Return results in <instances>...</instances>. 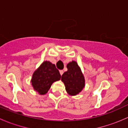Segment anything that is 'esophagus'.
I'll return each instance as SVG.
<instances>
[{
  "label": "esophagus",
  "instance_id": "esophagus-1",
  "mask_svg": "<svg viewBox=\"0 0 128 128\" xmlns=\"http://www.w3.org/2000/svg\"><path fill=\"white\" fill-rule=\"evenodd\" d=\"M59 72H60V76H62V75L63 74V73H64V71H63L62 70H59Z\"/></svg>",
  "mask_w": 128,
  "mask_h": 128
}]
</instances>
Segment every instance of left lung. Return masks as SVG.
<instances>
[{
    "mask_svg": "<svg viewBox=\"0 0 128 128\" xmlns=\"http://www.w3.org/2000/svg\"><path fill=\"white\" fill-rule=\"evenodd\" d=\"M68 71L61 77L67 92L71 95H76L82 91L85 86V79L76 61H72L67 65Z\"/></svg>",
    "mask_w": 128,
    "mask_h": 128,
    "instance_id": "8db88e82",
    "label": "left lung"
}]
</instances>
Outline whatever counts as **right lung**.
<instances>
[{"instance_id":"right-lung-1","label":"right lung","mask_w":128,"mask_h":128,"mask_svg":"<svg viewBox=\"0 0 128 128\" xmlns=\"http://www.w3.org/2000/svg\"><path fill=\"white\" fill-rule=\"evenodd\" d=\"M60 78V74L56 66L49 61H44L33 73L32 84L34 90L40 95H44L52 84Z\"/></svg>"}]
</instances>
